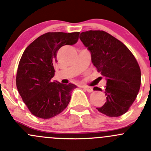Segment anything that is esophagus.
<instances>
[{"mask_svg":"<svg viewBox=\"0 0 151 151\" xmlns=\"http://www.w3.org/2000/svg\"><path fill=\"white\" fill-rule=\"evenodd\" d=\"M83 88H85V89L86 90V91H88V92H89V93H91V92H93V88H91V87H89V86H86V85H83Z\"/></svg>","mask_w":151,"mask_h":151,"instance_id":"1","label":"esophagus"}]
</instances>
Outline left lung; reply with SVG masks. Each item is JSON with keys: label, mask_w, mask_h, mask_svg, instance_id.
Wrapping results in <instances>:
<instances>
[{"label": "left lung", "mask_w": 151, "mask_h": 151, "mask_svg": "<svg viewBox=\"0 0 151 151\" xmlns=\"http://www.w3.org/2000/svg\"><path fill=\"white\" fill-rule=\"evenodd\" d=\"M80 39L106 80V101L96 109L109 117L121 116L129 110L140 88L141 71L136 58L124 44L104 30L83 32ZM93 90L102 91L98 87Z\"/></svg>", "instance_id": "8db88e82"}]
</instances>
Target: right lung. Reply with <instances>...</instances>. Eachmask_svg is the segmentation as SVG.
Instances as JSON below:
<instances>
[{
    "mask_svg": "<svg viewBox=\"0 0 151 151\" xmlns=\"http://www.w3.org/2000/svg\"><path fill=\"white\" fill-rule=\"evenodd\" d=\"M80 32L45 33L24 51L16 77L18 92L29 111L38 118L49 119L63 112L68 106L74 84L52 82L55 71L57 52L65 45L78 41Z\"/></svg>",
    "mask_w": 151,
    "mask_h": 151,
    "instance_id": "add662e5",
    "label": "right lung"
}]
</instances>
